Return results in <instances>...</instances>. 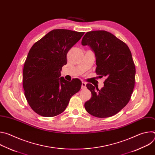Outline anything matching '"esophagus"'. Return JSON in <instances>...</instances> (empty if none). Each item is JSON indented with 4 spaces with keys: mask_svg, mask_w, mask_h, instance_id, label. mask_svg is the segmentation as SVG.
I'll use <instances>...</instances> for the list:
<instances>
[{
    "mask_svg": "<svg viewBox=\"0 0 155 155\" xmlns=\"http://www.w3.org/2000/svg\"><path fill=\"white\" fill-rule=\"evenodd\" d=\"M86 87V83L83 81V82L81 83V89H82V90L85 89Z\"/></svg>",
    "mask_w": 155,
    "mask_h": 155,
    "instance_id": "34e87169",
    "label": "esophagus"
}]
</instances>
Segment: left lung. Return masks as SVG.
Segmentation results:
<instances>
[{
    "label": "left lung",
    "mask_w": 155,
    "mask_h": 155,
    "mask_svg": "<svg viewBox=\"0 0 155 155\" xmlns=\"http://www.w3.org/2000/svg\"><path fill=\"white\" fill-rule=\"evenodd\" d=\"M81 45L91 48L96 57V72L106 77L100 90L86 84L92 97L85 102V109L97 118L112 117L127 105L133 92L136 68L131 52L125 43L105 31L87 32Z\"/></svg>",
    "instance_id": "left-lung-1"
}]
</instances>
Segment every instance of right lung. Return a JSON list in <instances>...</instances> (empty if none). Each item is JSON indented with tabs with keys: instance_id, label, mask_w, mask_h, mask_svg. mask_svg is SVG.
<instances>
[{
	"instance_id": "right-lung-1",
	"label": "right lung",
	"mask_w": 155,
	"mask_h": 155,
	"mask_svg": "<svg viewBox=\"0 0 155 155\" xmlns=\"http://www.w3.org/2000/svg\"><path fill=\"white\" fill-rule=\"evenodd\" d=\"M84 32L54 29L31 47L23 68V87L28 104L37 114L56 116L68 107L71 97L78 92L81 81L61 77L67 64L69 50Z\"/></svg>"
}]
</instances>
